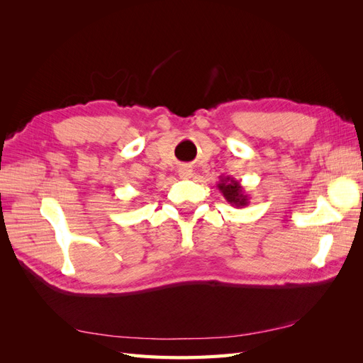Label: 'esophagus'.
<instances>
[{"mask_svg": "<svg viewBox=\"0 0 363 363\" xmlns=\"http://www.w3.org/2000/svg\"><path fill=\"white\" fill-rule=\"evenodd\" d=\"M179 177L183 180H188L192 177V169L191 167H180L179 168Z\"/></svg>", "mask_w": 363, "mask_h": 363, "instance_id": "obj_1", "label": "esophagus"}]
</instances>
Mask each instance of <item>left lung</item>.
<instances>
[{"mask_svg":"<svg viewBox=\"0 0 363 363\" xmlns=\"http://www.w3.org/2000/svg\"><path fill=\"white\" fill-rule=\"evenodd\" d=\"M218 183V189L221 191V194L224 195V199L235 207H245L248 206V200L250 196L248 194H245L244 188L240 186V183L238 180H235L233 177H219Z\"/></svg>","mask_w":363,"mask_h":363,"instance_id":"obj_1","label":"left lung"}]
</instances>
